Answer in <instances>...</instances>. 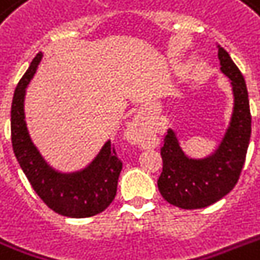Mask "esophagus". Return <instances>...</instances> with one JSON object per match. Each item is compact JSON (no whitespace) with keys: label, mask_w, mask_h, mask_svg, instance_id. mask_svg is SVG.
I'll return each mask as SVG.
<instances>
[{"label":"esophagus","mask_w":260,"mask_h":260,"mask_svg":"<svg viewBox=\"0 0 260 260\" xmlns=\"http://www.w3.org/2000/svg\"><path fill=\"white\" fill-rule=\"evenodd\" d=\"M126 140L132 144L144 146L148 140V128H147L144 118L142 116H136L125 128Z\"/></svg>","instance_id":"obj_1"}]
</instances>
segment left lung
<instances>
[{"label": "left lung", "mask_w": 260, "mask_h": 260, "mask_svg": "<svg viewBox=\"0 0 260 260\" xmlns=\"http://www.w3.org/2000/svg\"><path fill=\"white\" fill-rule=\"evenodd\" d=\"M220 70L230 78L234 109L230 125L217 148L201 159L190 158L182 150L177 134L167 129L160 155L163 170L159 191L171 205L182 209H201L230 193L238 183L251 138L248 91L242 73L230 54L218 46Z\"/></svg>", "instance_id": "left-lung-1"}]
</instances>
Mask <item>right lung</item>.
Segmentation results:
<instances>
[{"instance_id": "add662e5", "label": "right lung", "mask_w": 260, "mask_h": 260, "mask_svg": "<svg viewBox=\"0 0 260 260\" xmlns=\"http://www.w3.org/2000/svg\"><path fill=\"white\" fill-rule=\"evenodd\" d=\"M43 58L39 52L14 90L10 110L12 146L21 170L34 190L50 209L73 218L91 217L112 204L117 191L122 163L110 140L102 146L97 156L78 171L62 173L50 166L30 139L25 121L26 87Z\"/></svg>"}]
</instances>
